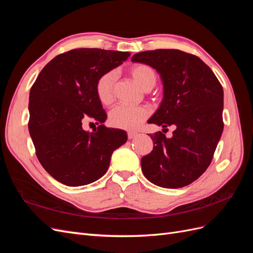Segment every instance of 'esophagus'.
<instances>
[{"mask_svg": "<svg viewBox=\"0 0 253 253\" xmlns=\"http://www.w3.org/2000/svg\"><path fill=\"white\" fill-rule=\"evenodd\" d=\"M137 136V133H135V132H128L127 133V138L128 139H133L134 137H136Z\"/></svg>", "mask_w": 253, "mask_h": 253, "instance_id": "34e87169", "label": "esophagus"}]
</instances>
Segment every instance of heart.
<instances>
[{"label":"heart","mask_w":253,"mask_h":253,"mask_svg":"<svg viewBox=\"0 0 253 253\" xmlns=\"http://www.w3.org/2000/svg\"><path fill=\"white\" fill-rule=\"evenodd\" d=\"M129 75L144 90H150L157 82V74L154 68L144 63H137L129 68ZM115 74L108 72L98 78L95 84V91L98 100L108 105L113 101V89ZM150 116V109L145 105L119 104L110 112L109 121L111 126L117 128L133 129L138 128L142 122Z\"/></svg>","instance_id":"b5f03b06"}]
</instances>
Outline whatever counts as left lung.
Segmentation results:
<instances>
[{
  "mask_svg": "<svg viewBox=\"0 0 253 253\" xmlns=\"http://www.w3.org/2000/svg\"><path fill=\"white\" fill-rule=\"evenodd\" d=\"M132 61L155 68L164 83L163 102L149 124L176 126L171 138L149 134L154 148L141 158L143 175L163 188L188 186L210 166L223 133L221 84L204 61L178 49L141 51Z\"/></svg>",
  "mask_w": 253,
  "mask_h": 253,
  "instance_id": "obj_1",
  "label": "left lung"
}]
</instances>
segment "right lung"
<instances>
[{
  "label": "right lung",
  "instance_id": "obj_1",
  "mask_svg": "<svg viewBox=\"0 0 253 253\" xmlns=\"http://www.w3.org/2000/svg\"><path fill=\"white\" fill-rule=\"evenodd\" d=\"M131 53L100 48H76L60 53L44 66L29 93V134L40 164L56 180L78 187L108 171L112 153L127 135L102 125L106 119L95 84ZM98 126L84 131L83 122ZM93 124V122H91Z\"/></svg>",
  "mask_w": 253,
  "mask_h": 253
}]
</instances>
